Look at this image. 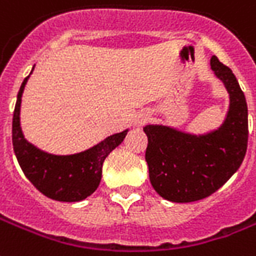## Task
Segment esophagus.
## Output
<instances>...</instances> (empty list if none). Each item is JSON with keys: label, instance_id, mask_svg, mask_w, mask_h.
<instances>
[{"label": "esophagus", "instance_id": "34e87169", "mask_svg": "<svg viewBox=\"0 0 256 256\" xmlns=\"http://www.w3.org/2000/svg\"><path fill=\"white\" fill-rule=\"evenodd\" d=\"M146 120H148V114H144L141 115V116H138L136 122H138V124H145Z\"/></svg>", "mask_w": 256, "mask_h": 256}]
</instances>
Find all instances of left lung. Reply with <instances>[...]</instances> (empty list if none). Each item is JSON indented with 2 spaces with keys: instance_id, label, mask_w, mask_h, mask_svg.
Segmentation results:
<instances>
[{
  "instance_id": "8db88e82",
  "label": "left lung",
  "mask_w": 256,
  "mask_h": 256,
  "mask_svg": "<svg viewBox=\"0 0 256 256\" xmlns=\"http://www.w3.org/2000/svg\"><path fill=\"white\" fill-rule=\"evenodd\" d=\"M210 68L230 94V110L218 130L192 136L158 124H148L145 158L150 182L173 202L206 198L240 168L248 142V111L244 94L231 68L212 56Z\"/></svg>"
}]
</instances>
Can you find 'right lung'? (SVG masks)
<instances>
[{"instance_id":"right-lung-1","label":"right lung","mask_w":256,"mask_h":256,"mask_svg":"<svg viewBox=\"0 0 256 256\" xmlns=\"http://www.w3.org/2000/svg\"><path fill=\"white\" fill-rule=\"evenodd\" d=\"M28 79L26 76L17 94L12 124V141L17 161L26 178L44 196L58 202H80L96 190L102 178L103 161L124 141L128 130L107 136L82 153L71 156L44 153L25 140L20 126L21 96Z\"/></svg>"}]
</instances>
